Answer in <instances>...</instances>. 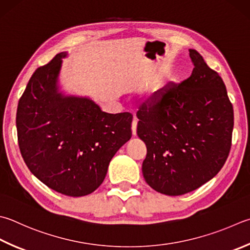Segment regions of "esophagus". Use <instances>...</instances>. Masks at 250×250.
Here are the masks:
<instances>
[{
  "mask_svg": "<svg viewBox=\"0 0 250 250\" xmlns=\"http://www.w3.org/2000/svg\"><path fill=\"white\" fill-rule=\"evenodd\" d=\"M137 123H138V121H137V119H136V117L134 116L133 123H131V131H133V135H134V136L137 135Z\"/></svg>",
  "mask_w": 250,
  "mask_h": 250,
  "instance_id": "obj_1",
  "label": "esophagus"
}]
</instances>
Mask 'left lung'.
Wrapping results in <instances>:
<instances>
[{
	"label": "left lung",
	"mask_w": 250,
	"mask_h": 250,
	"mask_svg": "<svg viewBox=\"0 0 250 250\" xmlns=\"http://www.w3.org/2000/svg\"><path fill=\"white\" fill-rule=\"evenodd\" d=\"M190 77L155 91L137 112L138 137L147 146L143 174L158 192L180 196L213 178L229 157L233 105L222 78L196 50Z\"/></svg>",
	"instance_id": "obj_1"
}]
</instances>
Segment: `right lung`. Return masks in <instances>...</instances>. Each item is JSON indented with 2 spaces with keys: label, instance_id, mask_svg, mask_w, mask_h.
<instances>
[{
  "label": "right lung",
  "instance_id": "right-lung-1",
  "mask_svg": "<svg viewBox=\"0 0 250 250\" xmlns=\"http://www.w3.org/2000/svg\"><path fill=\"white\" fill-rule=\"evenodd\" d=\"M66 52L32 75L18 102V145L30 172L61 194H91L131 137L133 115L110 114L87 97L65 96L59 76Z\"/></svg>",
  "mask_w": 250,
  "mask_h": 250
}]
</instances>
